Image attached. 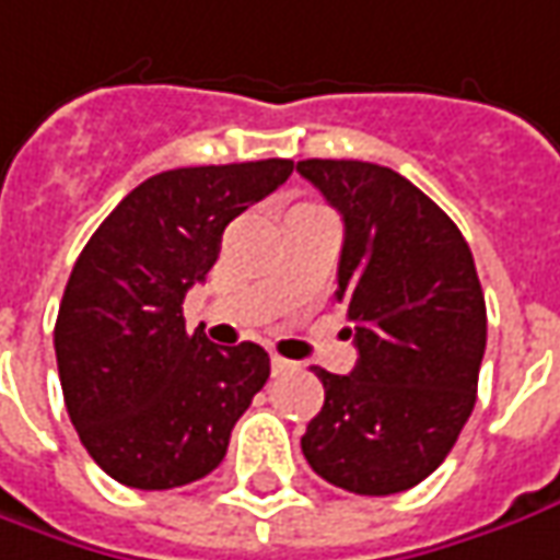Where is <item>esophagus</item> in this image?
Wrapping results in <instances>:
<instances>
[{"label":"esophagus","mask_w":560,"mask_h":560,"mask_svg":"<svg viewBox=\"0 0 560 560\" xmlns=\"http://www.w3.org/2000/svg\"><path fill=\"white\" fill-rule=\"evenodd\" d=\"M300 364L291 359H281V355H272V374H291V371H296Z\"/></svg>","instance_id":"34e87169"}]
</instances>
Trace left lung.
I'll return each instance as SVG.
<instances>
[{"label":"left lung","instance_id":"8db88e82","mask_svg":"<svg viewBox=\"0 0 560 560\" xmlns=\"http://www.w3.org/2000/svg\"><path fill=\"white\" fill-rule=\"evenodd\" d=\"M296 171L343 217L337 303L355 328L352 374L315 368L325 408L300 439L315 475L361 497L417 488L475 408L485 291L456 223L401 174L355 159Z\"/></svg>","mask_w":560,"mask_h":560}]
</instances>
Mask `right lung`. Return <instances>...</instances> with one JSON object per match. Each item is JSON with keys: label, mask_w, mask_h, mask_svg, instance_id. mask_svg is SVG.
I'll list each match as a JSON object with an SVG mask.
<instances>
[{"label": "right lung", "mask_w": 560, "mask_h": 560, "mask_svg": "<svg viewBox=\"0 0 560 560\" xmlns=\"http://www.w3.org/2000/svg\"><path fill=\"white\" fill-rule=\"evenodd\" d=\"M291 171V159L162 171L79 254L57 312V371L79 441L119 485L171 490L214 471L269 380L264 346L189 334L184 296L217 264L230 220Z\"/></svg>", "instance_id": "obj_1"}]
</instances>
